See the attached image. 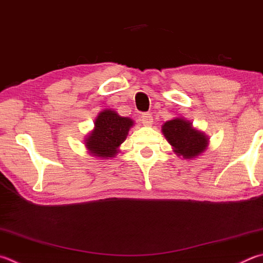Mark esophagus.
I'll use <instances>...</instances> for the list:
<instances>
[{
	"label": "esophagus",
	"mask_w": 263,
	"mask_h": 263,
	"mask_svg": "<svg viewBox=\"0 0 263 263\" xmlns=\"http://www.w3.org/2000/svg\"><path fill=\"white\" fill-rule=\"evenodd\" d=\"M140 121H141L142 124H144L145 126H151L152 124H153V117H152L151 114L145 112V114H142V115L140 116Z\"/></svg>",
	"instance_id": "esophagus-1"
}]
</instances>
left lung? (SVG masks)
I'll list each match as a JSON object with an SVG mask.
<instances>
[{
    "label": "left lung",
    "mask_w": 263,
    "mask_h": 263,
    "mask_svg": "<svg viewBox=\"0 0 263 263\" xmlns=\"http://www.w3.org/2000/svg\"><path fill=\"white\" fill-rule=\"evenodd\" d=\"M162 133L173 146L174 152L186 160H192L207 149L209 138L206 133L193 127L183 117H176L162 125Z\"/></svg>",
    "instance_id": "obj_1"
}]
</instances>
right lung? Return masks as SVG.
Masks as SVG:
<instances>
[{"mask_svg": "<svg viewBox=\"0 0 263 263\" xmlns=\"http://www.w3.org/2000/svg\"><path fill=\"white\" fill-rule=\"evenodd\" d=\"M133 124L131 118L119 116L111 109H104L95 118L93 130L85 138L89 154L100 159L115 157Z\"/></svg>", "mask_w": 263, "mask_h": 263, "instance_id": "obj_1", "label": "right lung"}]
</instances>
